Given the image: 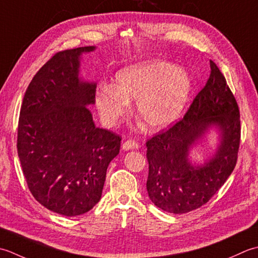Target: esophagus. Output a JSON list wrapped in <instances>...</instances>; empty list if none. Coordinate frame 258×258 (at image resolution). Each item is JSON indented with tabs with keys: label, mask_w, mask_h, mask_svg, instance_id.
Masks as SVG:
<instances>
[{
	"label": "esophagus",
	"mask_w": 258,
	"mask_h": 258,
	"mask_svg": "<svg viewBox=\"0 0 258 258\" xmlns=\"http://www.w3.org/2000/svg\"><path fill=\"white\" fill-rule=\"evenodd\" d=\"M139 148V144L135 140H127L125 143L122 144V149L123 150H133V149H138Z\"/></svg>",
	"instance_id": "obj_1"
}]
</instances>
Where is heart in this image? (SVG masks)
<instances>
[{"label": "heart", "instance_id": "obj_1", "mask_svg": "<svg viewBox=\"0 0 258 258\" xmlns=\"http://www.w3.org/2000/svg\"><path fill=\"white\" fill-rule=\"evenodd\" d=\"M191 89L189 73L172 63L151 60L125 67L117 72L113 87L103 85L96 106L104 122L114 124L128 113L136 100L139 119L150 130L172 123L180 114Z\"/></svg>", "mask_w": 258, "mask_h": 258}]
</instances>
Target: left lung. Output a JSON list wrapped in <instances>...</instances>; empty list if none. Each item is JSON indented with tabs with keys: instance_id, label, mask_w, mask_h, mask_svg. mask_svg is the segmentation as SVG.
I'll use <instances>...</instances> for the list:
<instances>
[{
	"instance_id": "1",
	"label": "left lung",
	"mask_w": 258,
	"mask_h": 258,
	"mask_svg": "<svg viewBox=\"0 0 258 258\" xmlns=\"http://www.w3.org/2000/svg\"><path fill=\"white\" fill-rule=\"evenodd\" d=\"M183 118L147 141L149 173L147 191L157 207L185 214L202 207L233 172L240 143L239 109L216 63ZM212 126L220 130V146L204 165H191L188 150Z\"/></svg>"
}]
</instances>
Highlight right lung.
<instances>
[{
  "label": "right lung",
  "mask_w": 258,
  "mask_h": 258,
  "mask_svg": "<svg viewBox=\"0 0 258 258\" xmlns=\"http://www.w3.org/2000/svg\"><path fill=\"white\" fill-rule=\"evenodd\" d=\"M96 46L57 52L26 89L18 127V155L31 194L42 206L72 217L101 198L107 168L121 137L98 128L87 107L96 82L79 78L82 53Z\"/></svg>",
  "instance_id": "add662e5"
}]
</instances>
